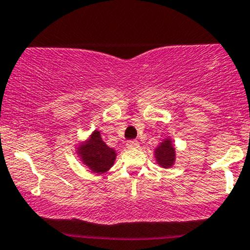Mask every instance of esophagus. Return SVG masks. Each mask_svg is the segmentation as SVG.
<instances>
[{
    "label": "esophagus",
    "mask_w": 250,
    "mask_h": 250,
    "mask_svg": "<svg viewBox=\"0 0 250 250\" xmlns=\"http://www.w3.org/2000/svg\"><path fill=\"white\" fill-rule=\"evenodd\" d=\"M126 146H127L128 149L138 148V146H140V142L136 140H130V141H127V143H126Z\"/></svg>",
    "instance_id": "obj_1"
}]
</instances>
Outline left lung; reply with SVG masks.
<instances>
[{"label":"left lung","mask_w":250,"mask_h":250,"mask_svg":"<svg viewBox=\"0 0 250 250\" xmlns=\"http://www.w3.org/2000/svg\"><path fill=\"white\" fill-rule=\"evenodd\" d=\"M174 148L168 140L165 141L163 144H160L155 151V156L158 159V163L163 167L172 166L174 161Z\"/></svg>","instance_id":"left-lung-1"}]
</instances>
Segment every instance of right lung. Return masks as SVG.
Wrapping results in <instances>:
<instances>
[{"label": "right lung", "mask_w": 250, "mask_h": 250, "mask_svg": "<svg viewBox=\"0 0 250 250\" xmlns=\"http://www.w3.org/2000/svg\"><path fill=\"white\" fill-rule=\"evenodd\" d=\"M82 158L84 164L89 166L92 172H106L114 164L115 153L113 149L108 148L106 143L102 141L99 131L92 133L91 138L85 146L81 148Z\"/></svg>", "instance_id": "add662e5"}]
</instances>
